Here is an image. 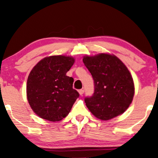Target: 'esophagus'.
I'll return each mask as SVG.
<instances>
[{
  "label": "esophagus",
  "instance_id": "1",
  "mask_svg": "<svg viewBox=\"0 0 158 158\" xmlns=\"http://www.w3.org/2000/svg\"><path fill=\"white\" fill-rule=\"evenodd\" d=\"M79 94H80V96H82V94H84V90H82V89H81V90H79Z\"/></svg>",
  "mask_w": 158,
  "mask_h": 158
}]
</instances>
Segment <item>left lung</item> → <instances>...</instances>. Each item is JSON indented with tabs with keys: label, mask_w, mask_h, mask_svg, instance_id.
I'll return each instance as SVG.
<instances>
[{
	"label": "left lung",
	"mask_w": 158,
	"mask_h": 158,
	"mask_svg": "<svg viewBox=\"0 0 158 158\" xmlns=\"http://www.w3.org/2000/svg\"><path fill=\"white\" fill-rule=\"evenodd\" d=\"M94 81V94L85 98L93 115L108 120L124 113L133 100L135 84L131 74L118 57L101 52L82 59Z\"/></svg>",
	"instance_id": "left-lung-1"
}]
</instances>
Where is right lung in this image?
<instances>
[{"label":"right lung","instance_id":"right-lung-1","mask_svg":"<svg viewBox=\"0 0 158 158\" xmlns=\"http://www.w3.org/2000/svg\"><path fill=\"white\" fill-rule=\"evenodd\" d=\"M75 62L72 56H47L29 74L27 98L30 108L41 118L61 121L68 115L79 94L73 88V79L66 76Z\"/></svg>","mask_w":158,"mask_h":158}]
</instances>
